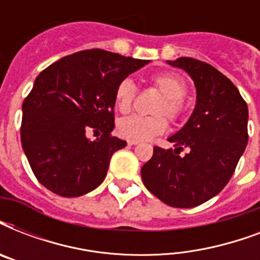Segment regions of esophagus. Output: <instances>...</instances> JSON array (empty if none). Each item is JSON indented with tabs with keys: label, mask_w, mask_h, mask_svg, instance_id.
Segmentation results:
<instances>
[{
	"label": "esophagus",
	"mask_w": 260,
	"mask_h": 260,
	"mask_svg": "<svg viewBox=\"0 0 260 260\" xmlns=\"http://www.w3.org/2000/svg\"><path fill=\"white\" fill-rule=\"evenodd\" d=\"M126 143H128V144H129V146H136V144H139V140H132V139H128V140H126Z\"/></svg>",
	"instance_id": "esophagus-1"
}]
</instances>
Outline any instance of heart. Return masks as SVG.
Listing matches in <instances>:
<instances>
[{"label":"heart","instance_id":"1","mask_svg":"<svg viewBox=\"0 0 260 260\" xmlns=\"http://www.w3.org/2000/svg\"><path fill=\"white\" fill-rule=\"evenodd\" d=\"M151 85L162 94L152 112L154 116H129L120 120L117 124L118 134L122 138L132 140H148L167 129L166 114L171 121H178L183 117L186 110L185 95L187 85L179 75L174 73H160L151 77ZM136 98V86L129 78L120 81L114 90V104L120 113L126 114L134 109Z\"/></svg>","mask_w":260,"mask_h":260}]
</instances>
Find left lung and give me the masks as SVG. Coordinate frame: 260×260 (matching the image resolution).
Wrapping results in <instances>:
<instances>
[{
	"label": "left lung",
	"mask_w": 260,
	"mask_h": 260,
	"mask_svg": "<svg viewBox=\"0 0 260 260\" xmlns=\"http://www.w3.org/2000/svg\"><path fill=\"white\" fill-rule=\"evenodd\" d=\"M194 81L197 102L177 134L175 148L154 147L142 167L144 186L173 208H194L213 198L230 182L248 142V108L238 87L208 63L193 58L167 60ZM186 148L188 152L179 155Z\"/></svg>",
	"instance_id": "8db88e82"
}]
</instances>
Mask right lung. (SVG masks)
Listing matches in <instances>:
<instances>
[{
	"label": "right lung",
	"instance_id": "add662e5",
	"mask_svg": "<svg viewBox=\"0 0 260 260\" xmlns=\"http://www.w3.org/2000/svg\"><path fill=\"white\" fill-rule=\"evenodd\" d=\"M150 60L105 50L59 59L36 77L22 102L21 144L35 177L60 197L101 185L112 155L126 146L114 138V90ZM101 130L91 142L86 134Z\"/></svg>",
	"mask_w": 260,
	"mask_h": 260
}]
</instances>
